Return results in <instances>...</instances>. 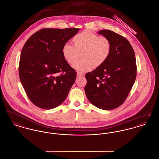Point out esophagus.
Returning <instances> with one entry per match:
<instances>
[{
	"label": "esophagus",
	"instance_id": "34e87169",
	"mask_svg": "<svg viewBox=\"0 0 159 159\" xmlns=\"http://www.w3.org/2000/svg\"><path fill=\"white\" fill-rule=\"evenodd\" d=\"M84 75V74L82 73H77V77H82Z\"/></svg>",
	"mask_w": 159,
	"mask_h": 159
}]
</instances>
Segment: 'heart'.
Returning a JSON list of instances; mask_svg holds the SVG:
<instances>
[{
    "instance_id": "b5f03b06",
    "label": "heart",
    "mask_w": 159,
    "mask_h": 159,
    "mask_svg": "<svg viewBox=\"0 0 159 159\" xmlns=\"http://www.w3.org/2000/svg\"><path fill=\"white\" fill-rule=\"evenodd\" d=\"M73 46L65 43L62 47L61 52L66 61L74 65L80 57L83 59L74 65V68L80 73H84L102 66L110 57L111 43L105 36H99L90 31H84L74 37Z\"/></svg>"
}]
</instances>
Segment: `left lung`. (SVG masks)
I'll return each mask as SVG.
<instances>
[{"instance_id": "8db88e82", "label": "left lung", "mask_w": 159, "mask_h": 159, "mask_svg": "<svg viewBox=\"0 0 159 159\" xmlns=\"http://www.w3.org/2000/svg\"><path fill=\"white\" fill-rule=\"evenodd\" d=\"M98 33L110 40L111 52L102 66L86 74L85 91L89 101L95 107L113 110L125 102L135 80L134 51L126 38L114 31L103 30Z\"/></svg>"}]
</instances>
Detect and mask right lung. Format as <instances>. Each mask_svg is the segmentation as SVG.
Segmentation results:
<instances>
[{
  "instance_id": "add662e5",
  "label": "right lung",
  "mask_w": 159,
  "mask_h": 159,
  "mask_svg": "<svg viewBox=\"0 0 159 159\" xmlns=\"http://www.w3.org/2000/svg\"><path fill=\"white\" fill-rule=\"evenodd\" d=\"M79 28H43L25 43L19 74L30 101L37 107L51 110L66 99L76 72L64 59L61 49Z\"/></svg>"
}]
</instances>
